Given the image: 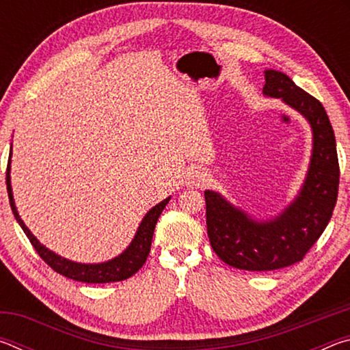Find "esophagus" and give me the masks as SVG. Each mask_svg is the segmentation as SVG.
Wrapping results in <instances>:
<instances>
[{
  "instance_id": "esophagus-1",
  "label": "esophagus",
  "mask_w": 350,
  "mask_h": 350,
  "mask_svg": "<svg viewBox=\"0 0 350 350\" xmlns=\"http://www.w3.org/2000/svg\"><path fill=\"white\" fill-rule=\"evenodd\" d=\"M206 180V173L204 170H191V173L188 174V185L191 187H199L204 185V182Z\"/></svg>"
}]
</instances>
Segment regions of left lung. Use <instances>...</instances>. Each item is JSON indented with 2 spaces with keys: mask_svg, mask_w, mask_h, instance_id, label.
<instances>
[{
  "mask_svg": "<svg viewBox=\"0 0 350 350\" xmlns=\"http://www.w3.org/2000/svg\"><path fill=\"white\" fill-rule=\"evenodd\" d=\"M262 92L282 98L310 123L313 150L304 185L296 199L269 221H256L221 194L205 191L206 232L225 264L248 271H270L303 260L334 213L340 185L335 134L324 106L280 70L264 72Z\"/></svg>",
  "mask_w": 350,
  "mask_h": 350,
  "instance_id": "8db88e82",
  "label": "left lung"
}]
</instances>
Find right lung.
I'll return each instance as SVG.
<instances>
[{
  "mask_svg": "<svg viewBox=\"0 0 350 350\" xmlns=\"http://www.w3.org/2000/svg\"><path fill=\"white\" fill-rule=\"evenodd\" d=\"M10 156H12V148L9 154V163H8V171H5V183H8V194H9V202L10 208L16 222L20 224L23 232L26 233L27 239L31 241L33 245L35 252L40 254V258L44 260V262L49 265L52 270H55L57 273L69 278V280L80 281V282H88V284H105V282H117L128 280L129 276L137 273V270L145 264V260L150 254L151 250V241L154 234V228H156L157 219L161 216L165 206L170 202L171 198H167L162 200L161 204L146 213L145 217L142 219V222L137 228V233H135L134 239L129 247L122 254H118L117 258L106 260V262L100 264H81V262H74V260H69L66 258L58 256L57 253L51 252L49 248H46L43 244H40V241L35 238L31 233L25 222L21 221V217L16 211L14 194H12V187H10Z\"/></svg>",
  "mask_w": 350,
  "mask_h": 350,
  "instance_id": "add662e5",
  "label": "right lung"
}]
</instances>
